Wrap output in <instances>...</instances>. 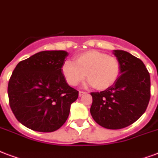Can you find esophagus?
Masks as SVG:
<instances>
[{"label": "esophagus", "mask_w": 158, "mask_h": 158, "mask_svg": "<svg viewBox=\"0 0 158 158\" xmlns=\"http://www.w3.org/2000/svg\"><path fill=\"white\" fill-rule=\"evenodd\" d=\"M85 94V92H84V91H79V97H81V96H83V95Z\"/></svg>", "instance_id": "1"}]
</instances>
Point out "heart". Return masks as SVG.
<instances>
[{
    "mask_svg": "<svg viewBox=\"0 0 158 158\" xmlns=\"http://www.w3.org/2000/svg\"><path fill=\"white\" fill-rule=\"evenodd\" d=\"M74 64L66 60L61 72L70 86H76L84 79L88 84L98 90H105L116 83L120 76L121 65L114 56L98 50H87L74 57Z\"/></svg>",
    "mask_w": 158,
    "mask_h": 158,
    "instance_id": "b5f03b06",
    "label": "heart"
}]
</instances>
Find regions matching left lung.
Listing matches in <instances>:
<instances>
[{
	"instance_id": "8db88e82",
	"label": "left lung",
	"mask_w": 158,
	"mask_h": 158,
	"mask_svg": "<svg viewBox=\"0 0 158 158\" xmlns=\"http://www.w3.org/2000/svg\"><path fill=\"white\" fill-rule=\"evenodd\" d=\"M120 62V76L111 87L91 93L90 114L98 124L108 129H120L136 122L150 100V74L143 62L123 50H114Z\"/></svg>"
}]
</instances>
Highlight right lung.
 I'll list each match as a JSON object with an SVG mask.
<instances>
[{
	"label": "right lung",
	"mask_w": 158,
	"mask_h": 158,
	"mask_svg": "<svg viewBox=\"0 0 158 158\" xmlns=\"http://www.w3.org/2000/svg\"><path fill=\"white\" fill-rule=\"evenodd\" d=\"M68 53L46 50L20 61L8 84L10 107L18 121L30 129H59L69 114L79 92L65 81L61 66Z\"/></svg>",
	"instance_id": "obj_1"
}]
</instances>
